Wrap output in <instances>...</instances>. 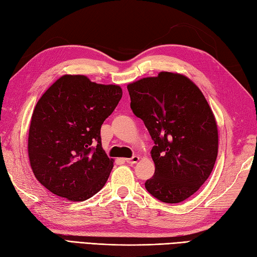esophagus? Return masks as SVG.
Here are the masks:
<instances>
[{
	"label": "esophagus",
	"mask_w": 257,
	"mask_h": 257,
	"mask_svg": "<svg viewBox=\"0 0 257 257\" xmlns=\"http://www.w3.org/2000/svg\"><path fill=\"white\" fill-rule=\"evenodd\" d=\"M139 160H140V156L135 155V156H133V158H131V159H125V162H126V163H128V164H135V163H138Z\"/></svg>",
	"instance_id": "obj_1"
}]
</instances>
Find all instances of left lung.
Segmentation results:
<instances>
[{"instance_id": "obj_1", "label": "left lung", "mask_w": 257, "mask_h": 257, "mask_svg": "<svg viewBox=\"0 0 257 257\" xmlns=\"http://www.w3.org/2000/svg\"><path fill=\"white\" fill-rule=\"evenodd\" d=\"M131 108L143 119L155 145V173L146 190L164 203H181L211 175L218 151L215 116L187 76L160 72L130 83Z\"/></svg>"}]
</instances>
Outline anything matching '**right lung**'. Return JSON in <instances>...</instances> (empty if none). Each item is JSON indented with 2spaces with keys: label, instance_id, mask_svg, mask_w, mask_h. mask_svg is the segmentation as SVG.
<instances>
[{
  "label": "right lung",
  "instance_id": "right-lung-1",
  "mask_svg": "<svg viewBox=\"0 0 257 257\" xmlns=\"http://www.w3.org/2000/svg\"><path fill=\"white\" fill-rule=\"evenodd\" d=\"M122 95L119 85L71 74L45 91L33 111L28 141L30 164L42 185L73 202L87 200L105 185L114 160L102 149L99 132Z\"/></svg>",
  "mask_w": 257,
  "mask_h": 257
}]
</instances>
